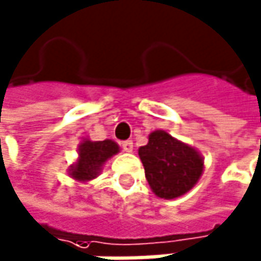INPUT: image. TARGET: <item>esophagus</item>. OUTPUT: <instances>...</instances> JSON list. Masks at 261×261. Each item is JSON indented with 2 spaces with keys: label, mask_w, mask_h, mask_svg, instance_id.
<instances>
[{
  "label": "esophagus",
  "mask_w": 261,
  "mask_h": 261,
  "mask_svg": "<svg viewBox=\"0 0 261 261\" xmlns=\"http://www.w3.org/2000/svg\"><path fill=\"white\" fill-rule=\"evenodd\" d=\"M120 147H122V150L126 151V153H132V151H133V142H132V141H125V142H122Z\"/></svg>",
  "instance_id": "1"
}]
</instances>
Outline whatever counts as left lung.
<instances>
[{
    "label": "left lung",
    "instance_id": "8db88e82",
    "mask_svg": "<svg viewBox=\"0 0 261 261\" xmlns=\"http://www.w3.org/2000/svg\"><path fill=\"white\" fill-rule=\"evenodd\" d=\"M139 158L153 193L164 199L187 193L204 170L199 151L164 129L150 133L148 144L139 148Z\"/></svg>",
    "mask_w": 261,
    "mask_h": 261
}]
</instances>
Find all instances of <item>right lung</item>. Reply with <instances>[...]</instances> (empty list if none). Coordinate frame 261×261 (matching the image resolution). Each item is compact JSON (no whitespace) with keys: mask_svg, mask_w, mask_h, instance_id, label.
I'll return each mask as SVG.
<instances>
[{"mask_svg":"<svg viewBox=\"0 0 261 261\" xmlns=\"http://www.w3.org/2000/svg\"><path fill=\"white\" fill-rule=\"evenodd\" d=\"M117 153H119V145L111 139H105V141L83 139L79 145V159L74 165H71L69 175L71 178L80 182L94 179L100 173L103 164Z\"/></svg>","mask_w":261,"mask_h":261,"instance_id":"1","label":"right lung"}]
</instances>
